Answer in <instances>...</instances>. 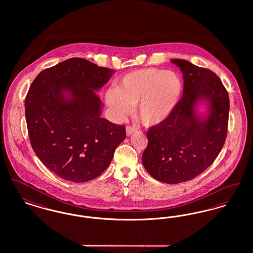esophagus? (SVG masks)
Here are the masks:
<instances>
[{
	"label": "esophagus",
	"instance_id": "34e87169",
	"mask_svg": "<svg viewBox=\"0 0 253 253\" xmlns=\"http://www.w3.org/2000/svg\"><path fill=\"white\" fill-rule=\"evenodd\" d=\"M134 131H135V129L132 126H127L126 127V133H127V135H131Z\"/></svg>",
	"mask_w": 253,
	"mask_h": 253
}]
</instances>
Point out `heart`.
Wrapping results in <instances>:
<instances>
[{
	"mask_svg": "<svg viewBox=\"0 0 253 253\" xmlns=\"http://www.w3.org/2000/svg\"><path fill=\"white\" fill-rule=\"evenodd\" d=\"M183 86L180 79L168 70L147 68L125 75L117 89L105 93V102L118 117L137 106L136 117L145 126H157L167 121L177 107Z\"/></svg>",
	"mask_w": 253,
	"mask_h": 253,
	"instance_id": "b5f03b06",
	"label": "heart"
}]
</instances>
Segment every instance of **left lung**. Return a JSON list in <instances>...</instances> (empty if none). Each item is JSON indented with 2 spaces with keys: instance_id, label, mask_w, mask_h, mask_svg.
Wrapping results in <instances>:
<instances>
[{
  "instance_id": "obj_1",
  "label": "left lung",
  "mask_w": 253,
  "mask_h": 253,
  "mask_svg": "<svg viewBox=\"0 0 253 253\" xmlns=\"http://www.w3.org/2000/svg\"><path fill=\"white\" fill-rule=\"evenodd\" d=\"M170 61L183 74V96L167 121L149 128L142 163L157 180L177 184L202 173L221 152L228 132L229 98L215 73L187 60ZM203 100L209 105L206 118L195 111Z\"/></svg>"
}]
</instances>
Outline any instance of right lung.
Here are the masks:
<instances>
[{
    "label": "right lung",
    "instance_id": "1",
    "mask_svg": "<svg viewBox=\"0 0 253 253\" xmlns=\"http://www.w3.org/2000/svg\"><path fill=\"white\" fill-rule=\"evenodd\" d=\"M115 70L72 58L44 69L25 97L31 146L40 160L64 180H92L110 165L126 137L124 125L100 117L96 92Z\"/></svg>",
    "mask_w": 253,
    "mask_h": 253
}]
</instances>
